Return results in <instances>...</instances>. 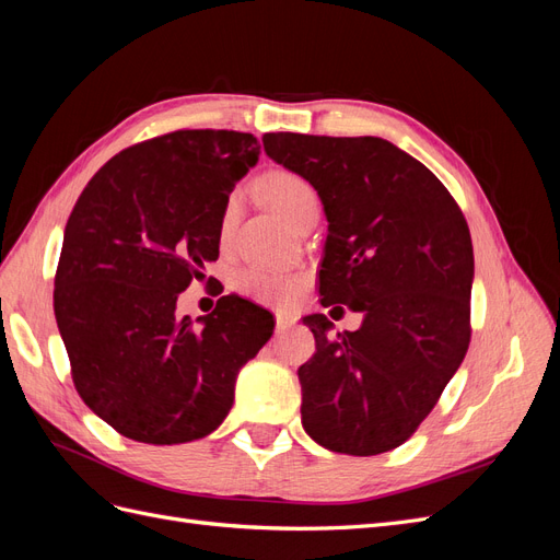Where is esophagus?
<instances>
[{
	"label": "esophagus",
	"instance_id": "1",
	"mask_svg": "<svg viewBox=\"0 0 560 560\" xmlns=\"http://www.w3.org/2000/svg\"><path fill=\"white\" fill-rule=\"evenodd\" d=\"M296 322V317L292 315V313H284V311H278L276 313V327H278V331H284V329H290L292 325Z\"/></svg>",
	"mask_w": 560,
	"mask_h": 560
}]
</instances>
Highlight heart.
<instances>
[{"label": "heart", "instance_id": "1", "mask_svg": "<svg viewBox=\"0 0 560 560\" xmlns=\"http://www.w3.org/2000/svg\"><path fill=\"white\" fill-rule=\"evenodd\" d=\"M261 191L266 200L270 202L278 214H282L290 224H299L308 212L319 210V198L308 179L292 171H273L268 173L261 182ZM235 210H238V198L231 196L224 214H222V231L226 233L235 219ZM241 292L259 299L266 303H284L290 301L301 287V276L296 273H280V270L268 268H247L238 278Z\"/></svg>", "mask_w": 560, "mask_h": 560}]
</instances>
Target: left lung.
Segmentation results:
<instances>
[{
	"mask_svg": "<svg viewBox=\"0 0 560 560\" xmlns=\"http://www.w3.org/2000/svg\"><path fill=\"white\" fill-rule=\"evenodd\" d=\"M261 140L325 206L319 303L364 313L358 331L336 336L327 315L303 317L315 336V354L299 369L303 430L334 453L393 451L430 416L469 348L465 214L425 165L387 140Z\"/></svg>",
	"mask_w": 560,
	"mask_h": 560,
	"instance_id": "left-lung-1",
	"label": "left lung"
}]
</instances>
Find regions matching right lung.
Returning <instances> with one entry per match:
<instances>
[{
    "label": "right lung",
    "instance_id": "right-lung-1",
    "mask_svg": "<svg viewBox=\"0 0 560 560\" xmlns=\"http://www.w3.org/2000/svg\"><path fill=\"white\" fill-rule=\"evenodd\" d=\"M257 161L249 132H165L109 159L67 219L58 329L79 397L118 434L156 446L210 434L273 336V315L233 294L200 327L175 311L219 257L229 194Z\"/></svg>",
    "mask_w": 560,
    "mask_h": 560
}]
</instances>
